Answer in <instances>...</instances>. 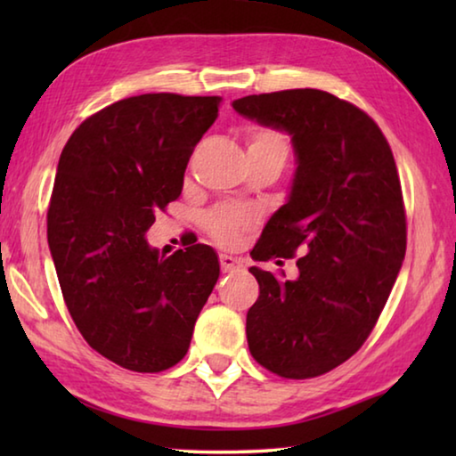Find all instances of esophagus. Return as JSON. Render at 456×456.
Returning a JSON list of instances; mask_svg holds the SVG:
<instances>
[{
  "instance_id": "obj_1",
  "label": "esophagus",
  "mask_w": 456,
  "mask_h": 456,
  "mask_svg": "<svg viewBox=\"0 0 456 456\" xmlns=\"http://www.w3.org/2000/svg\"><path fill=\"white\" fill-rule=\"evenodd\" d=\"M219 261H221V269H223V273L235 272V269H241V267H243V259H241V257H233V256H229V253H221V256H219Z\"/></svg>"
}]
</instances>
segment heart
Returning <instances> with one entry per match:
<instances>
[{
  "label": "heart",
  "instance_id": "1",
  "mask_svg": "<svg viewBox=\"0 0 456 456\" xmlns=\"http://www.w3.org/2000/svg\"><path fill=\"white\" fill-rule=\"evenodd\" d=\"M249 151L257 154H267V157H280L283 160L288 159V152H289L285 138L280 133H275V130H269V128L253 130L249 136ZM249 221H251V215L247 211L227 207V209H221L211 215L209 227L215 237L221 239V241H229V239Z\"/></svg>",
  "mask_w": 456,
  "mask_h": 456
}]
</instances>
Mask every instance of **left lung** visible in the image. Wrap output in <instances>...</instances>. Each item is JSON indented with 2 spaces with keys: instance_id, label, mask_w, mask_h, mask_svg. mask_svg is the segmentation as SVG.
Here are the masks:
<instances>
[{
  "instance_id": "1",
  "label": "left lung",
  "mask_w": 456,
  "mask_h": 456,
  "mask_svg": "<svg viewBox=\"0 0 456 456\" xmlns=\"http://www.w3.org/2000/svg\"><path fill=\"white\" fill-rule=\"evenodd\" d=\"M231 106L289 134L297 165L288 200L253 249L259 261L299 251L297 277L249 267L259 283L247 312L249 352L283 378L326 374L366 342L403 267L395 157L376 122L330 92L283 90Z\"/></svg>"
}]
</instances>
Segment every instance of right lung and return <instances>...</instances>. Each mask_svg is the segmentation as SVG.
<instances>
[{
	"instance_id": "add662e5",
	"label": "right lung",
	"mask_w": 456,
	"mask_h": 456,
	"mask_svg": "<svg viewBox=\"0 0 456 456\" xmlns=\"http://www.w3.org/2000/svg\"><path fill=\"white\" fill-rule=\"evenodd\" d=\"M219 102L168 92L118 100L84 120L60 154L48 243L64 302L92 348L134 372L184 358L217 283L209 245L165 257L146 231L179 199Z\"/></svg>"
}]
</instances>
